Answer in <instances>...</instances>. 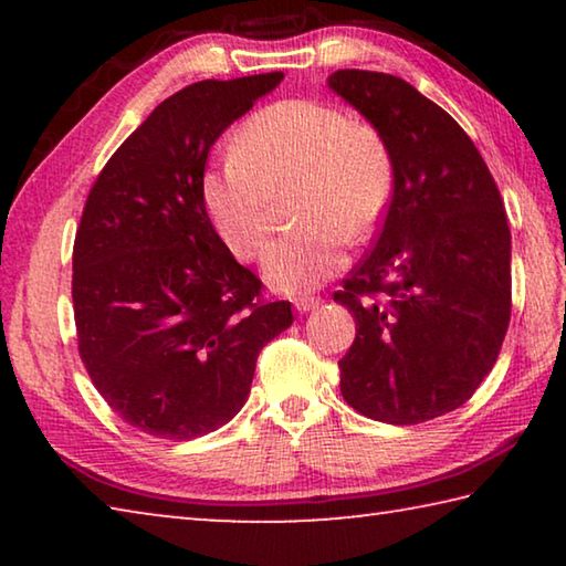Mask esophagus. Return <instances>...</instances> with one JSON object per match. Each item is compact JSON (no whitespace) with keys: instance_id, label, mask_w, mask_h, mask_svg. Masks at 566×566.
I'll return each instance as SVG.
<instances>
[{"instance_id":"34e87169","label":"esophagus","mask_w":566,"mask_h":566,"mask_svg":"<svg viewBox=\"0 0 566 566\" xmlns=\"http://www.w3.org/2000/svg\"><path fill=\"white\" fill-rule=\"evenodd\" d=\"M322 304L319 296H312V294H302V296H294V310L296 312H310V310H317Z\"/></svg>"}]
</instances>
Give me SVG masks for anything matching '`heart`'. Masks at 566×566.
I'll list each match as a JSON object with an SVG mask.
<instances>
[{
  "label": "heart",
  "mask_w": 566,
  "mask_h": 566,
  "mask_svg": "<svg viewBox=\"0 0 566 566\" xmlns=\"http://www.w3.org/2000/svg\"><path fill=\"white\" fill-rule=\"evenodd\" d=\"M395 151L371 122L337 104L280 99L239 124L222 167L202 177V199L219 237L239 260L262 256L276 199L292 195V222L264 256L276 290L310 292L347 262V239L364 242L389 212Z\"/></svg>",
  "instance_id": "b5f03b06"
}]
</instances>
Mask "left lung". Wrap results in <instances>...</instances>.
Returning <instances> with one entry per match:
<instances>
[{
	"label": "left lung",
	"instance_id": "1",
	"mask_svg": "<svg viewBox=\"0 0 566 566\" xmlns=\"http://www.w3.org/2000/svg\"><path fill=\"white\" fill-rule=\"evenodd\" d=\"M329 87L385 132L397 165L389 212L334 302L357 337L342 397L387 424H419L474 395L512 314V234L467 132L399 76L339 70Z\"/></svg>",
	"mask_w": 566,
	"mask_h": 566
}]
</instances>
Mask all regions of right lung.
Returning <instances> with one entry per match:
<instances>
[{
  "label": "right lung",
  "instance_id": "1",
  "mask_svg": "<svg viewBox=\"0 0 566 566\" xmlns=\"http://www.w3.org/2000/svg\"><path fill=\"white\" fill-rule=\"evenodd\" d=\"M282 72L205 80L165 99L99 171L72 254L84 369L139 432L187 442L244 407L256 357L292 317L219 239L209 149Z\"/></svg>",
  "mask_w": 566,
  "mask_h": 566
}]
</instances>
